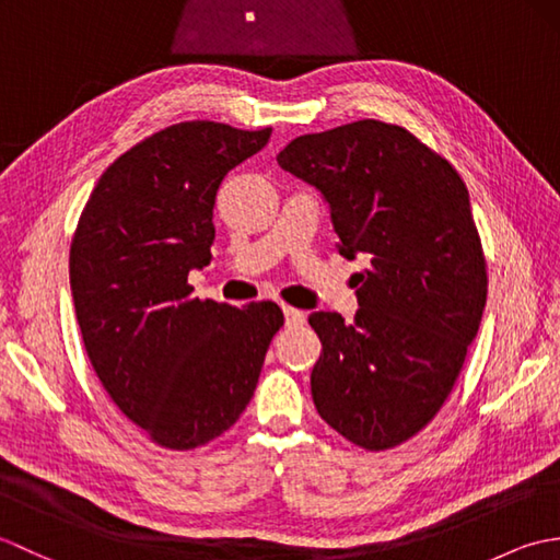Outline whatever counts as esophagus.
<instances>
[{
  "mask_svg": "<svg viewBox=\"0 0 560 560\" xmlns=\"http://www.w3.org/2000/svg\"><path fill=\"white\" fill-rule=\"evenodd\" d=\"M283 317H287V327H303L305 325V313L295 311V307L283 305Z\"/></svg>",
  "mask_w": 560,
  "mask_h": 560,
  "instance_id": "34e87169",
  "label": "esophagus"
}]
</instances>
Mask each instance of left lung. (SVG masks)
Listing matches in <instances>:
<instances>
[{
    "instance_id": "8db88e82",
    "label": "left lung",
    "mask_w": 560,
    "mask_h": 560,
    "mask_svg": "<svg viewBox=\"0 0 560 560\" xmlns=\"http://www.w3.org/2000/svg\"><path fill=\"white\" fill-rule=\"evenodd\" d=\"M329 205L339 253L363 255L355 311L313 313L317 413L353 445L389 450L433 421L481 325L486 259L459 173L404 127L359 120L277 156Z\"/></svg>"
}]
</instances>
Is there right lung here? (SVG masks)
I'll return each mask as SVG.
<instances>
[{
    "instance_id": "1",
    "label": "right lung",
    "mask_w": 560,
    "mask_h": 560,
    "mask_svg": "<svg viewBox=\"0 0 560 560\" xmlns=\"http://www.w3.org/2000/svg\"><path fill=\"white\" fill-rule=\"evenodd\" d=\"M269 137V127L171 125L125 151L81 211L69 283L83 347L110 399L161 447L229 431L283 325L277 303L199 301L187 283L211 261L223 177Z\"/></svg>"
}]
</instances>
